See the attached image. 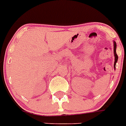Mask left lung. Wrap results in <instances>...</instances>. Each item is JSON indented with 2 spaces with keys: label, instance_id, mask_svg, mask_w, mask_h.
<instances>
[{
  "label": "left lung",
  "instance_id": "obj_1",
  "mask_svg": "<svg viewBox=\"0 0 126 126\" xmlns=\"http://www.w3.org/2000/svg\"><path fill=\"white\" fill-rule=\"evenodd\" d=\"M116 48H117V44L115 41H113V53H114V57H115V62H114V69L115 70V65L116 63L117 62L118 60V56L116 53Z\"/></svg>",
  "mask_w": 126,
  "mask_h": 126
}]
</instances>
